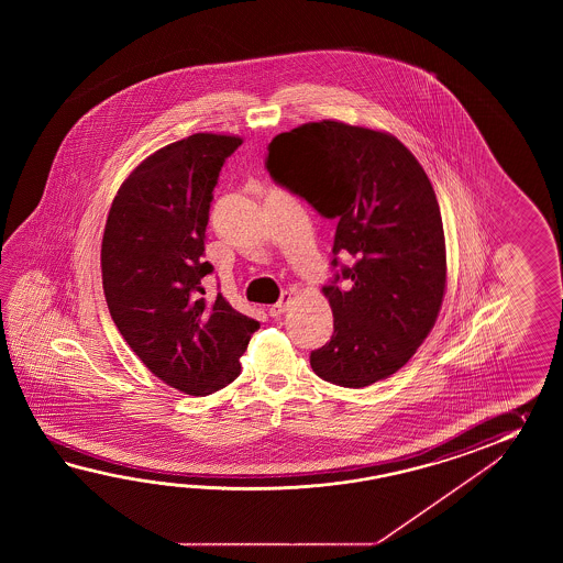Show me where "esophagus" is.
Returning <instances> with one entry per match:
<instances>
[{
  "mask_svg": "<svg viewBox=\"0 0 563 563\" xmlns=\"http://www.w3.org/2000/svg\"><path fill=\"white\" fill-rule=\"evenodd\" d=\"M289 301H291V294H289V291H284L279 301L274 303V306H269V316H274V318L282 316V313L286 311L287 306H289Z\"/></svg>",
  "mask_w": 563,
  "mask_h": 563,
  "instance_id": "1",
  "label": "esophagus"
}]
</instances>
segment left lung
Returning a JSON list of instances; mask_svg holds the SVG:
<instances>
[{
    "mask_svg": "<svg viewBox=\"0 0 563 563\" xmlns=\"http://www.w3.org/2000/svg\"><path fill=\"white\" fill-rule=\"evenodd\" d=\"M267 151L272 179L335 219L332 265L338 252L355 260L322 287L334 334L311 352V368L346 388L388 378L412 358L443 303L446 252L431 180L393 134L340 120L282 132Z\"/></svg>",
    "mask_w": 563,
    "mask_h": 563,
    "instance_id": "left-lung-1",
    "label": "left lung"
}]
</instances>
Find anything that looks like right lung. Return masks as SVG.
I'll return each instance as SVG.
<instances>
[{
	"label": "right lung",
	"instance_id": "add662e5",
	"mask_svg": "<svg viewBox=\"0 0 563 563\" xmlns=\"http://www.w3.org/2000/svg\"><path fill=\"white\" fill-rule=\"evenodd\" d=\"M240 136L197 132L144 158L120 185L102 238V287L120 334L163 383L207 396L240 376L260 322L203 298L205 229Z\"/></svg>",
	"mask_w": 563,
	"mask_h": 563
}]
</instances>
